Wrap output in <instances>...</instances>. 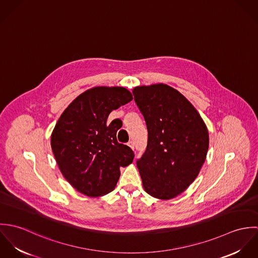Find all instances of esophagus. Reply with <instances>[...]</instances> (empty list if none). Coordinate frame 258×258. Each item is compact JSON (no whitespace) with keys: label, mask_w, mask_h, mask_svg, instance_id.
<instances>
[{"label":"esophagus","mask_w":258,"mask_h":258,"mask_svg":"<svg viewBox=\"0 0 258 258\" xmlns=\"http://www.w3.org/2000/svg\"><path fill=\"white\" fill-rule=\"evenodd\" d=\"M128 146L131 148L132 150H134V149H135V145H134V141H132V140H131V141H129V142H128Z\"/></svg>","instance_id":"1"}]
</instances>
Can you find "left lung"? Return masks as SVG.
Wrapping results in <instances>:
<instances>
[{
  "label": "left lung",
  "instance_id": "8db88e82",
  "mask_svg": "<svg viewBox=\"0 0 258 258\" xmlns=\"http://www.w3.org/2000/svg\"><path fill=\"white\" fill-rule=\"evenodd\" d=\"M133 95L147 125V149L137 160L144 189L171 200L198 177L209 150L208 128L194 105L167 84L137 86Z\"/></svg>",
  "mask_w": 258,
  "mask_h": 258
}]
</instances>
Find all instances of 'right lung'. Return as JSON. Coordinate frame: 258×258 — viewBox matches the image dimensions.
Here are the masks:
<instances>
[{"label": "right lung", "mask_w": 258, "mask_h": 258, "mask_svg": "<svg viewBox=\"0 0 258 258\" xmlns=\"http://www.w3.org/2000/svg\"><path fill=\"white\" fill-rule=\"evenodd\" d=\"M132 99L124 87H93L78 95L57 120L51 149L62 176L79 192L93 198L110 192L120 167L133 162L131 148L117 142L121 120L107 124L111 111Z\"/></svg>", "instance_id": "right-lung-1"}]
</instances>
